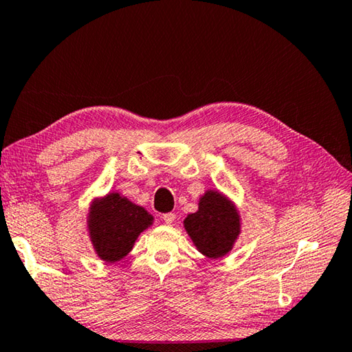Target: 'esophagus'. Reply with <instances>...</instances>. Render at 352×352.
<instances>
[{"label": "esophagus", "instance_id": "esophagus-1", "mask_svg": "<svg viewBox=\"0 0 352 352\" xmlns=\"http://www.w3.org/2000/svg\"><path fill=\"white\" fill-rule=\"evenodd\" d=\"M175 214L174 212H166V214H163V220H164V223H168V225H172L175 222Z\"/></svg>", "mask_w": 352, "mask_h": 352}]
</instances>
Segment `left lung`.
I'll list each match as a JSON object with an SVG mask.
<instances>
[{"instance_id": "obj_1", "label": "left lung", "mask_w": 352, "mask_h": 352, "mask_svg": "<svg viewBox=\"0 0 352 352\" xmlns=\"http://www.w3.org/2000/svg\"><path fill=\"white\" fill-rule=\"evenodd\" d=\"M184 228L201 254L222 258L241 233L239 212L225 195L208 190L199 201V211L184 219Z\"/></svg>"}]
</instances>
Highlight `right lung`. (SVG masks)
<instances>
[{
    "label": "right lung",
    "mask_w": 352,
    "mask_h": 352,
    "mask_svg": "<svg viewBox=\"0 0 352 352\" xmlns=\"http://www.w3.org/2000/svg\"><path fill=\"white\" fill-rule=\"evenodd\" d=\"M153 217L118 192L94 200L88 214V233L98 256L105 262H116L130 253L138 237Z\"/></svg>",
    "instance_id": "right-lung-1"
}]
</instances>
